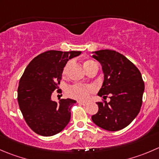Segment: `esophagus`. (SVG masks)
Segmentation results:
<instances>
[{"instance_id":"1","label":"esophagus","mask_w":159,"mask_h":159,"mask_svg":"<svg viewBox=\"0 0 159 159\" xmlns=\"http://www.w3.org/2000/svg\"><path fill=\"white\" fill-rule=\"evenodd\" d=\"M78 104H80V105H82V106H87V105H88V103H87V102H81V101H78Z\"/></svg>"}]
</instances>
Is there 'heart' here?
Masks as SVG:
<instances>
[{
  "label": "heart",
  "mask_w": 159,
  "mask_h": 159,
  "mask_svg": "<svg viewBox=\"0 0 159 159\" xmlns=\"http://www.w3.org/2000/svg\"><path fill=\"white\" fill-rule=\"evenodd\" d=\"M70 64H71V62H68L64 67V70H63V75H66V74H67V70H68L69 67L70 66ZM95 64L96 63L92 61V60H87L84 62V67L85 70H87L89 67H91ZM94 91H95V89H94L93 86L89 85V84H75L67 88L66 92H67V95L70 98L84 101V100H87L89 98L90 95L93 93Z\"/></svg>",
  "instance_id": "obj_1"
}]
</instances>
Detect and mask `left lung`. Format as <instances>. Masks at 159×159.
Instances as JSON below:
<instances>
[{"label":"left lung","mask_w":159,"mask_h":159,"mask_svg":"<svg viewBox=\"0 0 159 159\" xmlns=\"http://www.w3.org/2000/svg\"><path fill=\"white\" fill-rule=\"evenodd\" d=\"M95 60L101 63L104 81L98 95L110 101L96 102L98 111L92 116L97 126L109 131L127 127L141 110L144 83L138 67L116 51H95Z\"/></svg>","instance_id":"obj_1"}]
</instances>
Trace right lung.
Here are the masks:
<instances>
[{
	"label": "right lung",
	"mask_w": 159,
	"mask_h": 159,
	"mask_svg": "<svg viewBox=\"0 0 159 159\" xmlns=\"http://www.w3.org/2000/svg\"><path fill=\"white\" fill-rule=\"evenodd\" d=\"M81 53L49 50L35 57L26 67L18 84V102L26 124L37 134L53 136L70 121V108L76 101L62 98L57 102L51 96L59 89L67 61Z\"/></svg>",
	"instance_id": "right-lung-1"
}]
</instances>
